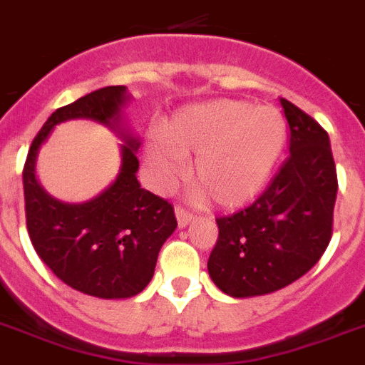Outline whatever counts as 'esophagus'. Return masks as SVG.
Segmentation results:
<instances>
[{
  "label": "esophagus",
  "mask_w": 365,
  "mask_h": 365,
  "mask_svg": "<svg viewBox=\"0 0 365 365\" xmlns=\"http://www.w3.org/2000/svg\"><path fill=\"white\" fill-rule=\"evenodd\" d=\"M174 213H176V218H178V226L180 227H185L189 226L192 222V213L191 211H187L185 207H182V205H176V209H174Z\"/></svg>",
  "instance_id": "esophagus-1"
}]
</instances>
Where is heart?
<instances>
[{
	"mask_svg": "<svg viewBox=\"0 0 365 365\" xmlns=\"http://www.w3.org/2000/svg\"><path fill=\"white\" fill-rule=\"evenodd\" d=\"M284 143L287 123L275 108L220 99L183 108L145 154L160 183L178 176V155L195 156L191 182L215 205L235 209L262 191Z\"/></svg>",
	"mask_w": 365,
	"mask_h": 365,
	"instance_id": "b5f03b06",
	"label": "heart"
}]
</instances>
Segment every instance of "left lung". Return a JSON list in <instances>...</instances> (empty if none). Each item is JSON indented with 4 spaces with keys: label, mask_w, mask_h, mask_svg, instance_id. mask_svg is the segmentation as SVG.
<instances>
[{
    "label": "left lung",
    "mask_w": 365,
    "mask_h": 365,
    "mask_svg": "<svg viewBox=\"0 0 365 365\" xmlns=\"http://www.w3.org/2000/svg\"><path fill=\"white\" fill-rule=\"evenodd\" d=\"M281 106L290 156L252 205L217 218L207 270L227 296H264L288 287L331 242L338 178L329 134L290 101L281 99Z\"/></svg>",
    "instance_id": "8db88e82"
}]
</instances>
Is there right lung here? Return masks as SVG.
Returning a JSON list of instances; mask_svg holds the SVG:
<instances>
[{
	"label": "right lung",
	"mask_w": 365,
	"mask_h": 365,
	"mask_svg": "<svg viewBox=\"0 0 365 365\" xmlns=\"http://www.w3.org/2000/svg\"><path fill=\"white\" fill-rule=\"evenodd\" d=\"M128 101L126 86H106L58 108L34 138L24 167L25 218L34 250L60 281L103 299L141 292L154 275L161 246L178 226L173 204L141 189L138 182L139 143L121 128L123 106ZM81 116L122 134V169L116 182L93 201L66 205L43 191L34 165L50 130Z\"/></svg>",
	"instance_id": "right-lung-1"
}]
</instances>
